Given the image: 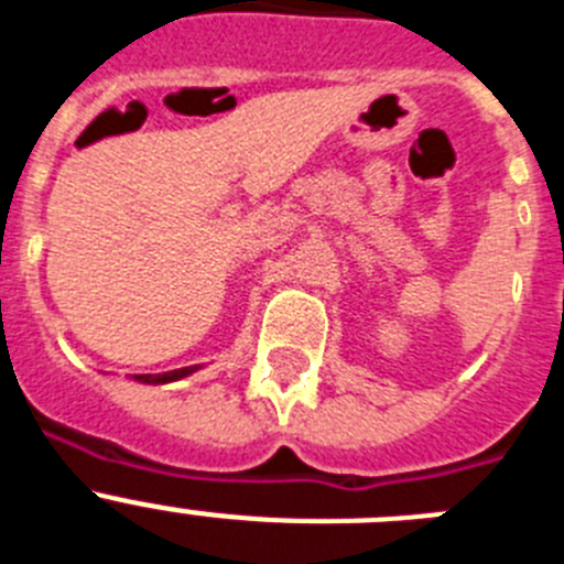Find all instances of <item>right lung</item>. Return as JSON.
I'll list each match as a JSON object with an SVG mask.
<instances>
[{
    "mask_svg": "<svg viewBox=\"0 0 564 564\" xmlns=\"http://www.w3.org/2000/svg\"><path fill=\"white\" fill-rule=\"evenodd\" d=\"M200 367L194 364V367H181V370H172V372H147V376H132L138 383H172V381H181V378L192 376V372H197Z\"/></svg>",
    "mask_w": 564,
    "mask_h": 564,
    "instance_id": "obj_1",
    "label": "right lung"
}]
</instances>
